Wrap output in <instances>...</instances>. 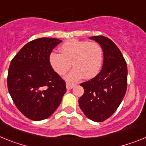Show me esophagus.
<instances>
[{
  "mask_svg": "<svg viewBox=\"0 0 146 146\" xmlns=\"http://www.w3.org/2000/svg\"><path fill=\"white\" fill-rule=\"evenodd\" d=\"M75 85H76V84L73 83H70V82H67V83H66V87H67L68 90H70V89L73 88Z\"/></svg>",
  "mask_w": 146,
  "mask_h": 146,
  "instance_id": "34e87169",
  "label": "esophagus"
}]
</instances>
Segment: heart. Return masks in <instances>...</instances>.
<instances>
[{
	"label": "heart",
	"mask_w": 146,
	"mask_h": 146,
	"mask_svg": "<svg viewBox=\"0 0 146 146\" xmlns=\"http://www.w3.org/2000/svg\"><path fill=\"white\" fill-rule=\"evenodd\" d=\"M61 54L52 52L49 62L56 73L64 76L71 68L65 78L74 82L84 77L91 78L98 73L103 64L104 51L96 42L72 39L64 42L60 48Z\"/></svg>",
	"instance_id": "obj_1"
}]
</instances>
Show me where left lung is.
<instances>
[{
	"label": "left lung",
	"instance_id": "8db88e82",
	"mask_svg": "<svg viewBox=\"0 0 146 146\" xmlns=\"http://www.w3.org/2000/svg\"><path fill=\"white\" fill-rule=\"evenodd\" d=\"M104 51L102 70L96 77L80 84L84 90L78 104L89 119L102 122L120 106L127 89V65L119 48L108 37L91 36Z\"/></svg>",
	"mask_w": 146,
	"mask_h": 146
}]
</instances>
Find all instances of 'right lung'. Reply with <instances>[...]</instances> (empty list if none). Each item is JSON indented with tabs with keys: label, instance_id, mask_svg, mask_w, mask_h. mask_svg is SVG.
Here are the masks:
<instances>
[{
	"label": "right lung",
	"instance_id": "right-lung-1",
	"mask_svg": "<svg viewBox=\"0 0 146 146\" xmlns=\"http://www.w3.org/2000/svg\"><path fill=\"white\" fill-rule=\"evenodd\" d=\"M62 40L36 39L24 45L9 68L7 86L15 106L32 120L49 117L61 104L66 92L65 82L49 62L53 49Z\"/></svg>",
	"mask_w": 146,
	"mask_h": 146
}]
</instances>
